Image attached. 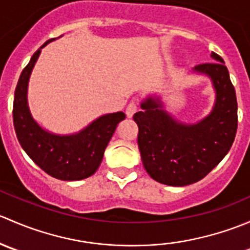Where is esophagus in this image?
Returning a JSON list of instances; mask_svg holds the SVG:
<instances>
[{
	"label": "esophagus",
	"mask_w": 250,
	"mask_h": 250,
	"mask_svg": "<svg viewBox=\"0 0 250 250\" xmlns=\"http://www.w3.org/2000/svg\"><path fill=\"white\" fill-rule=\"evenodd\" d=\"M137 111H138L137 103L132 102L127 105V109H125V115H127L128 118H130V117H133V115H134Z\"/></svg>",
	"instance_id": "esophagus-1"
}]
</instances>
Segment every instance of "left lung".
<instances>
[{"label":"left lung","instance_id":"obj_1","mask_svg":"<svg viewBox=\"0 0 250 250\" xmlns=\"http://www.w3.org/2000/svg\"><path fill=\"white\" fill-rule=\"evenodd\" d=\"M215 62L195 66L207 75L215 89L213 110L193 125L179 122L160 98L148 97L133 116L139 127L138 146L144 168L153 180L169 186H185L201 180L230 151L237 132V99L228 67L220 55Z\"/></svg>","mask_w":250,"mask_h":250}]
</instances>
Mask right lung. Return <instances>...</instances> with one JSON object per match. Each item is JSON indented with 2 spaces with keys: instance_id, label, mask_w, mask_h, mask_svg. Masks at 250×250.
<instances>
[{
  "instance_id": "1",
  "label": "right lung",
  "mask_w": 250,
  "mask_h": 250,
  "mask_svg": "<svg viewBox=\"0 0 250 250\" xmlns=\"http://www.w3.org/2000/svg\"><path fill=\"white\" fill-rule=\"evenodd\" d=\"M54 40H48L35 52L20 75L14 93V129L22 150L42 170L59 180H82L97 172L111 137L125 115L118 111L100 116L84 129L70 135L53 134L32 118L27 105L29 78L41 49Z\"/></svg>"
}]
</instances>
